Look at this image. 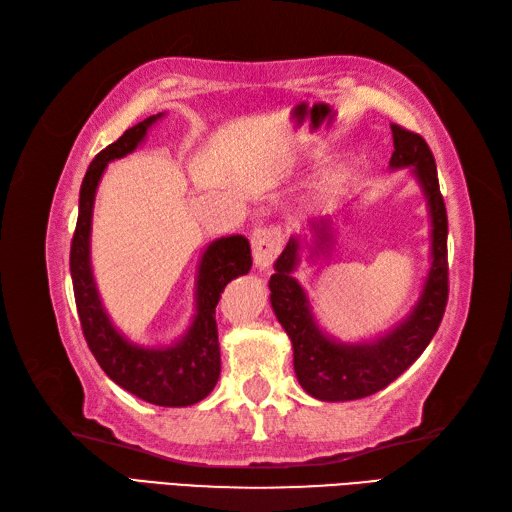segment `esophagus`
Segmentation results:
<instances>
[{"mask_svg": "<svg viewBox=\"0 0 512 512\" xmlns=\"http://www.w3.org/2000/svg\"><path fill=\"white\" fill-rule=\"evenodd\" d=\"M282 230L276 226L267 228H256L252 232V254H254V265L260 271H269L271 265L276 263L278 254L282 252Z\"/></svg>", "mask_w": 512, "mask_h": 512, "instance_id": "1", "label": "esophagus"}]
</instances>
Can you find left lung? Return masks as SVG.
<instances>
[{
    "instance_id": "obj_1",
    "label": "left lung",
    "mask_w": 512,
    "mask_h": 512,
    "mask_svg": "<svg viewBox=\"0 0 512 512\" xmlns=\"http://www.w3.org/2000/svg\"><path fill=\"white\" fill-rule=\"evenodd\" d=\"M393 156L389 167L408 169L417 178L430 213V271L408 317L373 341L341 343L319 328L310 299L293 273L302 260V239L291 236L269 280L271 306L293 343V367L302 389L321 402H350L382 391L423 354L441 326L447 306V213L434 156L419 134L391 123ZM330 217L308 221L313 234L310 258L328 254ZM308 245V243H304Z\"/></svg>"
}]
</instances>
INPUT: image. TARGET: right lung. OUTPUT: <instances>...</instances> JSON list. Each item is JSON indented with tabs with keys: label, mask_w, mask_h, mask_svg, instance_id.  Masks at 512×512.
Segmentation results:
<instances>
[{
	"label": "right lung",
	"mask_w": 512,
	"mask_h": 512,
	"mask_svg": "<svg viewBox=\"0 0 512 512\" xmlns=\"http://www.w3.org/2000/svg\"><path fill=\"white\" fill-rule=\"evenodd\" d=\"M162 117L165 112L136 123L102 149L86 169L69 265L80 326L99 367L112 382L141 400L180 408L202 402L215 389L221 373L215 308L226 284L252 269V249L241 234L221 236L204 249L195 282V317L176 343L165 347L136 345L110 321L91 267V221L97 184L108 162L132 154L145 141L147 130Z\"/></svg>",
	"instance_id": "1"
}]
</instances>
